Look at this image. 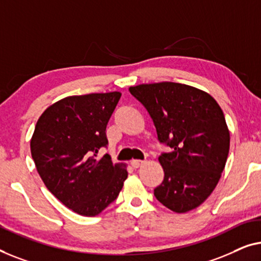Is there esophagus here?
Listing matches in <instances>:
<instances>
[{"label": "esophagus", "mask_w": 261, "mask_h": 261, "mask_svg": "<svg viewBox=\"0 0 261 261\" xmlns=\"http://www.w3.org/2000/svg\"><path fill=\"white\" fill-rule=\"evenodd\" d=\"M143 164H144V161H141V160H132L131 161V166H132V168H135V169L142 167Z\"/></svg>", "instance_id": "esophagus-1"}]
</instances>
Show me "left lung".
Masks as SVG:
<instances>
[{"mask_svg":"<svg viewBox=\"0 0 261 261\" xmlns=\"http://www.w3.org/2000/svg\"><path fill=\"white\" fill-rule=\"evenodd\" d=\"M155 124L160 142L170 152L159 161L164 179L156 199L175 213L202 204L215 189L229 152V130L211 94L186 84L162 82L131 86Z\"/></svg>","mask_w":261,"mask_h":261,"instance_id":"8db88e82","label":"left lung"}]
</instances>
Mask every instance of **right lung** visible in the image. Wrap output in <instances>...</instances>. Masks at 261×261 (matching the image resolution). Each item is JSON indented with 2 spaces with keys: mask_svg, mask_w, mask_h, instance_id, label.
<instances>
[{
  "mask_svg": "<svg viewBox=\"0 0 261 261\" xmlns=\"http://www.w3.org/2000/svg\"><path fill=\"white\" fill-rule=\"evenodd\" d=\"M122 93L69 95L48 106L31 139L36 170L47 189L76 214L95 216L113 202L126 164L97 153L108 144L106 125Z\"/></svg>",
  "mask_w": 261,
  "mask_h": 261,
  "instance_id": "right-lung-1",
  "label": "right lung"
}]
</instances>
